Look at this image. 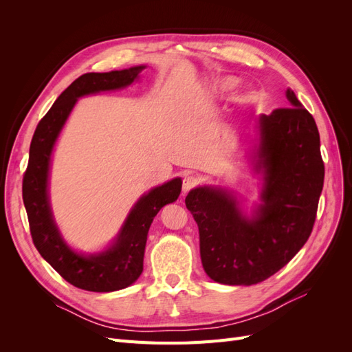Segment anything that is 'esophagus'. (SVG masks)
<instances>
[{"label": "esophagus", "instance_id": "esophagus-1", "mask_svg": "<svg viewBox=\"0 0 352 352\" xmlns=\"http://www.w3.org/2000/svg\"><path fill=\"white\" fill-rule=\"evenodd\" d=\"M198 185V177L195 176H185L184 179V192H189L190 189Z\"/></svg>", "mask_w": 352, "mask_h": 352}]
</instances>
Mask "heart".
<instances>
[{"instance_id":"b5f03b06","label":"heart","mask_w":352,"mask_h":352,"mask_svg":"<svg viewBox=\"0 0 352 352\" xmlns=\"http://www.w3.org/2000/svg\"><path fill=\"white\" fill-rule=\"evenodd\" d=\"M236 85V80L235 79H226L225 82L221 83V88H225V89H230V88H233Z\"/></svg>"}]
</instances>
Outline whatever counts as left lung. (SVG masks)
Returning <instances> with one entry per match:
<instances>
[{"label":"left lung","mask_w":352,"mask_h":352,"mask_svg":"<svg viewBox=\"0 0 352 352\" xmlns=\"http://www.w3.org/2000/svg\"><path fill=\"white\" fill-rule=\"evenodd\" d=\"M287 107L260 114L250 154L260 202L247 214L230 189L204 185L185 204L199 230L202 267L223 285L250 286L289 263L313 230L324 164L313 116L286 89Z\"/></svg>","instance_id":"left-lung-1"}]
</instances>
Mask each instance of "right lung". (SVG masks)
Listing matches in <instances>:
<instances>
[{"instance_id": "add662e5", "label": "right lung", "mask_w": 352, "mask_h": 352, "mask_svg": "<svg viewBox=\"0 0 352 352\" xmlns=\"http://www.w3.org/2000/svg\"><path fill=\"white\" fill-rule=\"evenodd\" d=\"M146 66H135L109 73H85L52 104L34 133L29 164L23 176V202L30 235L39 254L63 279L91 292H113L131 286L144 269L148 230L157 212L175 202L182 190V179L148 190L127 214L113 242L102 251L85 254L73 250L63 238L52 216L50 202V168L52 151L78 100L87 95L117 91L140 79Z\"/></svg>"}]
</instances>
